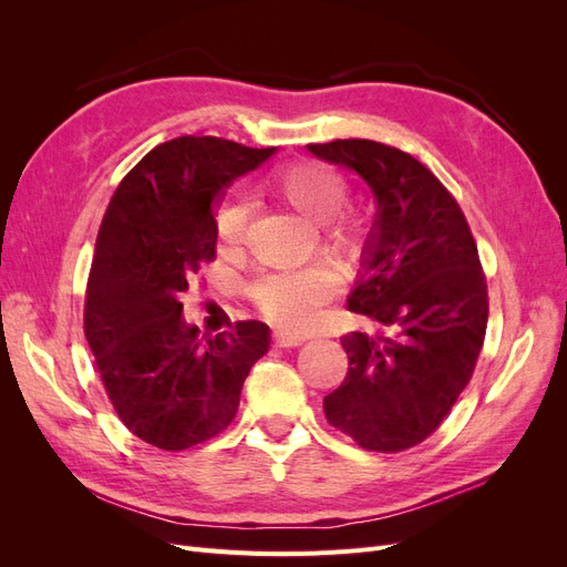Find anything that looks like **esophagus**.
<instances>
[{
    "label": "esophagus",
    "mask_w": 567,
    "mask_h": 567,
    "mask_svg": "<svg viewBox=\"0 0 567 567\" xmlns=\"http://www.w3.org/2000/svg\"><path fill=\"white\" fill-rule=\"evenodd\" d=\"M271 340H274V346H277V348H298L305 342V338L288 336V333H274Z\"/></svg>",
    "instance_id": "1"
}]
</instances>
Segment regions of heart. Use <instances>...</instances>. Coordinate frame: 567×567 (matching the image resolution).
<instances>
[{
  "mask_svg": "<svg viewBox=\"0 0 567 567\" xmlns=\"http://www.w3.org/2000/svg\"><path fill=\"white\" fill-rule=\"evenodd\" d=\"M265 188L302 217L319 221V244L346 265H357L373 241V221L367 213L346 208L348 182L338 169L319 161L288 163L265 179ZM250 208L244 198L227 196L215 210V234L219 246L234 252L244 246ZM340 290L331 265L315 262L300 269L265 274L250 286V298L265 319L300 331L310 326L321 305Z\"/></svg>",
  "mask_w": 567,
  "mask_h": 567,
  "instance_id": "b5f03b06",
  "label": "heart"
}]
</instances>
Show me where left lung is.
<instances>
[{
	"label": "left lung",
	"mask_w": 567,
	"mask_h": 567,
	"mask_svg": "<svg viewBox=\"0 0 567 567\" xmlns=\"http://www.w3.org/2000/svg\"><path fill=\"white\" fill-rule=\"evenodd\" d=\"M346 165L379 200L373 241L348 310L373 331L342 336L348 375L323 414L369 452L431 437L468 385L487 329V281L456 198L409 153L371 140L310 144Z\"/></svg>",
	"instance_id": "obj_1"
}]
</instances>
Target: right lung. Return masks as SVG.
Instances as JSON below:
<instances>
[{"label": "right lung", "instance_id": "1", "mask_svg": "<svg viewBox=\"0 0 567 567\" xmlns=\"http://www.w3.org/2000/svg\"><path fill=\"white\" fill-rule=\"evenodd\" d=\"M269 148L177 136L136 163L101 219L84 293V336L117 419L153 447L182 452L234 421L250 367L269 350L262 321L198 338L182 296L215 260V208Z\"/></svg>", "mask_w": 567, "mask_h": 567}]
</instances>
